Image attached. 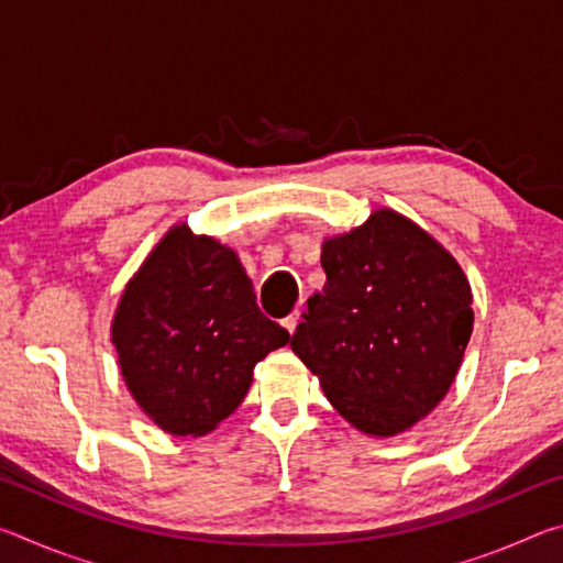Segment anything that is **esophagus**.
Instances as JSON below:
<instances>
[{"mask_svg": "<svg viewBox=\"0 0 563 563\" xmlns=\"http://www.w3.org/2000/svg\"><path fill=\"white\" fill-rule=\"evenodd\" d=\"M298 322H300V316H298V312H290V316L283 320V328H285V330H288V332H290V335H292V332H295V328H298Z\"/></svg>", "mask_w": 563, "mask_h": 563, "instance_id": "esophagus-1", "label": "esophagus"}]
</instances>
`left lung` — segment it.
I'll return each mask as SVG.
<instances>
[{
	"mask_svg": "<svg viewBox=\"0 0 563 563\" xmlns=\"http://www.w3.org/2000/svg\"><path fill=\"white\" fill-rule=\"evenodd\" d=\"M325 288L290 347L360 432L393 437L440 405L472 335V290L456 261L405 216L379 208L322 243Z\"/></svg>",
	"mask_w": 563,
	"mask_h": 563,
	"instance_id": "1",
	"label": "left lung"
}]
</instances>
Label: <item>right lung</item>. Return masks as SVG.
I'll return each mask as SVG.
<instances>
[{
  "mask_svg": "<svg viewBox=\"0 0 563 563\" xmlns=\"http://www.w3.org/2000/svg\"><path fill=\"white\" fill-rule=\"evenodd\" d=\"M111 340L133 399L164 432L198 437L243 402L253 367L288 345L231 247L168 231L129 280Z\"/></svg>",
  "mask_w": 563,
  "mask_h": 563,
  "instance_id": "right-lung-1",
  "label": "right lung"
}]
</instances>
